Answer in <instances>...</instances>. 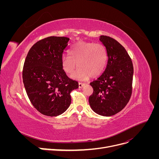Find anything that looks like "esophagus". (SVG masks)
<instances>
[{
  "instance_id": "esophagus-1",
  "label": "esophagus",
  "mask_w": 159,
  "mask_h": 159,
  "mask_svg": "<svg viewBox=\"0 0 159 159\" xmlns=\"http://www.w3.org/2000/svg\"><path fill=\"white\" fill-rule=\"evenodd\" d=\"M79 88H83L84 86H85V84H83V83H79Z\"/></svg>"
}]
</instances>
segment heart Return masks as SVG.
I'll return each instance as SVG.
<instances>
[{"instance_id":"b5f03b06","label":"heart","mask_w":159,"mask_h":159,"mask_svg":"<svg viewBox=\"0 0 159 159\" xmlns=\"http://www.w3.org/2000/svg\"><path fill=\"white\" fill-rule=\"evenodd\" d=\"M70 56L61 59V69L65 74L71 75L77 66L79 68L73 75V78L83 81L89 76L97 77L102 73L107 62L105 47L99 43L80 42L70 50Z\"/></svg>"}]
</instances>
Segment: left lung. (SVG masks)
I'll return each mask as SVG.
<instances>
[{
	"instance_id": "1",
	"label": "left lung",
	"mask_w": 159,
	"mask_h": 159,
	"mask_svg": "<svg viewBox=\"0 0 159 159\" xmlns=\"http://www.w3.org/2000/svg\"><path fill=\"white\" fill-rule=\"evenodd\" d=\"M107 54L106 68L90 83L93 93L89 98L91 108L102 116L109 117L126 106L132 93L133 66L125 48L112 38L101 36Z\"/></svg>"
}]
</instances>
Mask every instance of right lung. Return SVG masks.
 Instances as JSON below:
<instances>
[{
	"instance_id": "right-lung-1",
	"label": "right lung",
	"mask_w": 159,
	"mask_h": 159,
	"mask_svg": "<svg viewBox=\"0 0 159 159\" xmlns=\"http://www.w3.org/2000/svg\"><path fill=\"white\" fill-rule=\"evenodd\" d=\"M70 38L50 36L37 42L28 52L22 79L30 102L38 111L50 117L64 113L71 104L70 93L78 88L61 69V59Z\"/></svg>"
}]
</instances>
